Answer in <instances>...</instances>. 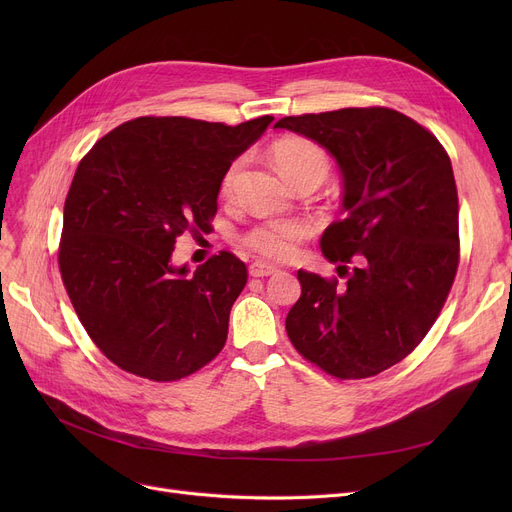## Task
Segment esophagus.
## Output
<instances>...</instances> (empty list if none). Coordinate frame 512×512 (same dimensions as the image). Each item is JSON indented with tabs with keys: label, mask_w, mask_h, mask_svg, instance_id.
<instances>
[{
	"label": "esophagus",
	"mask_w": 512,
	"mask_h": 512,
	"mask_svg": "<svg viewBox=\"0 0 512 512\" xmlns=\"http://www.w3.org/2000/svg\"><path fill=\"white\" fill-rule=\"evenodd\" d=\"M276 272H278V267H274V265H270V263H263V261H255V263H251V267H249V274H251L253 278L272 276V274H276Z\"/></svg>",
	"instance_id": "esophagus-1"
}]
</instances>
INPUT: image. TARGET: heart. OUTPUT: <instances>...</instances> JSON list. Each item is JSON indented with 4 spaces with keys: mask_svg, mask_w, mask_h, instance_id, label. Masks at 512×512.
<instances>
[{
    "mask_svg": "<svg viewBox=\"0 0 512 512\" xmlns=\"http://www.w3.org/2000/svg\"><path fill=\"white\" fill-rule=\"evenodd\" d=\"M272 159L278 172L288 180L294 182L305 176H313L324 182L330 174V157L317 143L303 139V137H286L280 139L272 147ZM240 170V161L228 166L222 176L220 193L222 197H230L234 178ZM307 236V226L299 220H274L253 226L242 242L255 251L257 255L272 259V261H286L297 253L299 242Z\"/></svg>",
    "mask_w": 512,
    "mask_h": 512,
    "instance_id": "1",
    "label": "heart"
}]
</instances>
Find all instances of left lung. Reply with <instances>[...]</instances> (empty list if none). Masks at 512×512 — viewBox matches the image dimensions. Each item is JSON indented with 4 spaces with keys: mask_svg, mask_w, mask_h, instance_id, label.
<instances>
[{
    "mask_svg": "<svg viewBox=\"0 0 512 512\" xmlns=\"http://www.w3.org/2000/svg\"><path fill=\"white\" fill-rule=\"evenodd\" d=\"M274 128L324 147L342 174L344 218L319 245L346 282L299 270L288 338L334 378L378 375L425 338L459 267L450 157L432 132L388 107L286 116Z\"/></svg>",
    "mask_w": 512,
    "mask_h": 512,
    "instance_id": "obj_1",
    "label": "left lung"
}]
</instances>
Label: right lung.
I'll use <instances>...</instances> for the list:
<instances>
[{"instance_id": "right-lung-1", "label": "right lung", "mask_w": 512, "mask_h": 512, "mask_svg": "<svg viewBox=\"0 0 512 512\" xmlns=\"http://www.w3.org/2000/svg\"><path fill=\"white\" fill-rule=\"evenodd\" d=\"M272 120L143 116L80 159L64 203L60 272L80 324L120 369L174 382L224 348L245 263L222 251L191 274L172 253L182 232H209L224 172Z\"/></svg>"}]
</instances>
